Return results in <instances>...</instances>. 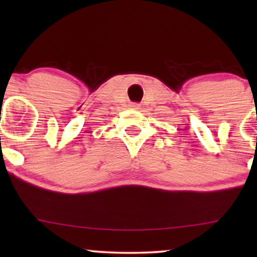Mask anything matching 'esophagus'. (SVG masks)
Here are the masks:
<instances>
[{"instance_id":"34e87169","label":"esophagus","mask_w":257,"mask_h":257,"mask_svg":"<svg viewBox=\"0 0 257 257\" xmlns=\"http://www.w3.org/2000/svg\"><path fill=\"white\" fill-rule=\"evenodd\" d=\"M132 107L134 108V110H139V107H140V105H139V104H132Z\"/></svg>"}]
</instances>
